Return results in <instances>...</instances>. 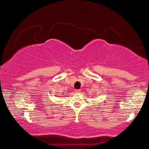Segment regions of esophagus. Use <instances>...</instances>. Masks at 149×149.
Wrapping results in <instances>:
<instances>
[{"label":"esophagus","mask_w":149,"mask_h":149,"mask_svg":"<svg viewBox=\"0 0 149 149\" xmlns=\"http://www.w3.org/2000/svg\"><path fill=\"white\" fill-rule=\"evenodd\" d=\"M81 91L80 90H75V93H79Z\"/></svg>","instance_id":"1"}]
</instances>
